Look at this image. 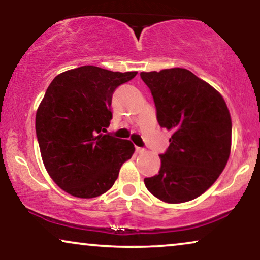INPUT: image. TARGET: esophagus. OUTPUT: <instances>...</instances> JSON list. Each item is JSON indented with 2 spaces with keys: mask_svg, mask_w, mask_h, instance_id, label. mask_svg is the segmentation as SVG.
Listing matches in <instances>:
<instances>
[{
  "mask_svg": "<svg viewBox=\"0 0 260 260\" xmlns=\"http://www.w3.org/2000/svg\"><path fill=\"white\" fill-rule=\"evenodd\" d=\"M136 152L137 154H144L145 150L143 148H140V147H136Z\"/></svg>",
  "mask_w": 260,
  "mask_h": 260,
  "instance_id": "obj_1",
  "label": "esophagus"
}]
</instances>
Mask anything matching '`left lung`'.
<instances>
[{
  "mask_svg": "<svg viewBox=\"0 0 260 260\" xmlns=\"http://www.w3.org/2000/svg\"><path fill=\"white\" fill-rule=\"evenodd\" d=\"M150 88L161 127L173 131L159 155L161 168L145 177L147 189L159 200L181 204L204 194L229 161L232 120L222 95L186 69L141 72Z\"/></svg>",
  "mask_w": 260,
  "mask_h": 260,
  "instance_id": "obj_1",
  "label": "left lung"
}]
</instances>
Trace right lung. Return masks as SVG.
Segmentation results:
<instances>
[{"instance_id": "1", "label": "right lung", "mask_w": 260, "mask_h": 260, "mask_svg": "<svg viewBox=\"0 0 260 260\" xmlns=\"http://www.w3.org/2000/svg\"><path fill=\"white\" fill-rule=\"evenodd\" d=\"M136 74L88 65L60 73L49 84L35 130L45 168L66 193L83 199L104 194L133 156L130 141L102 131L112 119L113 92Z\"/></svg>"}]
</instances>
